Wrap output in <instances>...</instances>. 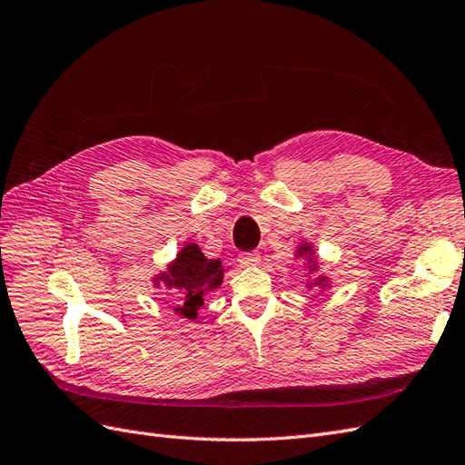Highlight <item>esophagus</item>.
Here are the masks:
<instances>
[{"label":"esophagus","mask_w":465,"mask_h":465,"mask_svg":"<svg viewBox=\"0 0 465 465\" xmlns=\"http://www.w3.org/2000/svg\"><path fill=\"white\" fill-rule=\"evenodd\" d=\"M238 263H241V265H258L260 263V254H258V252H242V254H238Z\"/></svg>","instance_id":"34e87169"}]
</instances>
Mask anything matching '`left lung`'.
<instances>
[{
    "mask_svg": "<svg viewBox=\"0 0 465 465\" xmlns=\"http://www.w3.org/2000/svg\"><path fill=\"white\" fill-rule=\"evenodd\" d=\"M294 256H297V260L301 258V260H304V265H306V270H308V273H316L318 272V267H320V260H318V254H316V250H314V244H311L308 241H301V244L297 246V252H294ZM330 277L328 275H316V277H311L306 281V289L311 291V289H316V291H326V289H330Z\"/></svg>",
    "mask_w": 465,
    "mask_h": 465,
    "instance_id": "left-lung-1",
    "label": "left lung"
}]
</instances>
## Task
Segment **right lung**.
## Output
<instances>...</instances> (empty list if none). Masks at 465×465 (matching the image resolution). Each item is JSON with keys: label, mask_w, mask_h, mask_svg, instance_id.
<instances>
[{"label": "right lung", "mask_w": 465, "mask_h": 465, "mask_svg": "<svg viewBox=\"0 0 465 465\" xmlns=\"http://www.w3.org/2000/svg\"><path fill=\"white\" fill-rule=\"evenodd\" d=\"M224 267L221 260H207L195 242H188L176 258L166 265V272L154 275L153 285L163 287L178 302L174 312L188 320L198 318L209 291L221 287Z\"/></svg>", "instance_id": "1"}]
</instances>
